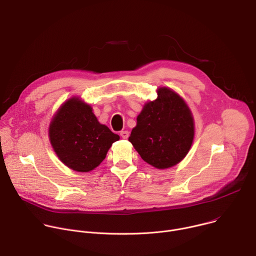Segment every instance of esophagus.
<instances>
[{
  "label": "esophagus",
  "mask_w": 256,
  "mask_h": 256,
  "mask_svg": "<svg viewBox=\"0 0 256 256\" xmlns=\"http://www.w3.org/2000/svg\"><path fill=\"white\" fill-rule=\"evenodd\" d=\"M120 135H121V137H122L123 139H127V138L129 137V132L126 131V130H124V131H121V132H120Z\"/></svg>",
  "instance_id": "1"
}]
</instances>
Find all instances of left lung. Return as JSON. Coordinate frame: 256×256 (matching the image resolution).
<instances>
[{
  "label": "left lung",
  "mask_w": 256,
  "mask_h": 256,
  "mask_svg": "<svg viewBox=\"0 0 256 256\" xmlns=\"http://www.w3.org/2000/svg\"><path fill=\"white\" fill-rule=\"evenodd\" d=\"M194 121L184 100L174 90L158 88V98L144 104L128 140L141 158L158 170L180 164L188 153Z\"/></svg>",
  "instance_id": "left-lung-1"
}]
</instances>
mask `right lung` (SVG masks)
Returning a JSON list of instances; mask_svg holds the SVG:
<instances>
[{
	"instance_id": "obj_1",
	"label": "right lung",
	"mask_w": 256,
	"mask_h": 256,
	"mask_svg": "<svg viewBox=\"0 0 256 256\" xmlns=\"http://www.w3.org/2000/svg\"><path fill=\"white\" fill-rule=\"evenodd\" d=\"M48 136L60 162L78 172H88L106 158L120 136L100 124L90 105L72 96L58 108L50 121Z\"/></svg>"
}]
</instances>
